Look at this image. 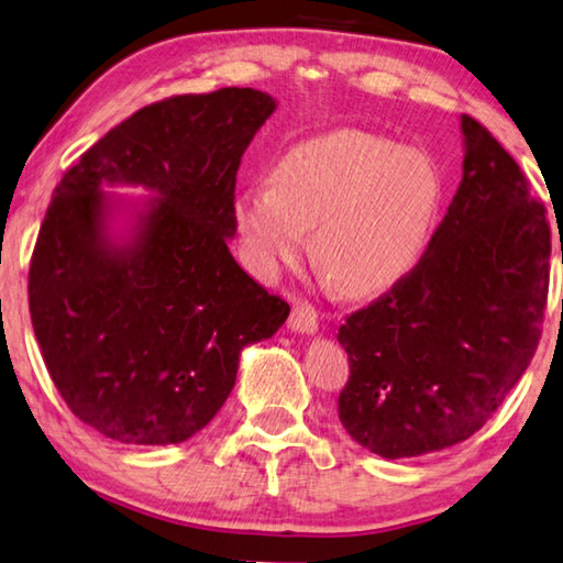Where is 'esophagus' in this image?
Returning <instances> with one entry per match:
<instances>
[{"label": "esophagus", "instance_id": "obj_1", "mask_svg": "<svg viewBox=\"0 0 563 563\" xmlns=\"http://www.w3.org/2000/svg\"><path fill=\"white\" fill-rule=\"evenodd\" d=\"M288 328L292 330V333H298V335H313V333H318V313H316V308H310L308 302H298V306L292 308V313H290Z\"/></svg>", "mask_w": 563, "mask_h": 563}]
</instances>
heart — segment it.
<instances>
[{"mask_svg": "<svg viewBox=\"0 0 563 563\" xmlns=\"http://www.w3.org/2000/svg\"><path fill=\"white\" fill-rule=\"evenodd\" d=\"M443 180L421 150L363 130L302 140L250 183L233 216L247 261L278 275L302 263L316 228V261L351 298L396 288L431 247Z\"/></svg>", "mask_w": 563, "mask_h": 563, "instance_id": "obj_1", "label": "heart"}]
</instances>
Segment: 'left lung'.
I'll return each instance as SVG.
<instances>
[{
  "label": "left lung",
  "instance_id": "obj_1",
  "mask_svg": "<svg viewBox=\"0 0 563 563\" xmlns=\"http://www.w3.org/2000/svg\"><path fill=\"white\" fill-rule=\"evenodd\" d=\"M463 177L406 280L338 328V413L363 449L410 459L474 435L537 353L551 230L516 159L461 118ZM563 263V253H561Z\"/></svg>",
  "mask_w": 563,
  "mask_h": 563
}]
</instances>
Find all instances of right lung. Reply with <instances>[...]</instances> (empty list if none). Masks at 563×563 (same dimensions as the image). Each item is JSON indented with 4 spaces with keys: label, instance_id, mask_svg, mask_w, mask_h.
<instances>
[{
    "label": "right lung",
    "instance_id": "right-lung-1",
    "mask_svg": "<svg viewBox=\"0 0 563 563\" xmlns=\"http://www.w3.org/2000/svg\"><path fill=\"white\" fill-rule=\"evenodd\" d=\"M275 107L253 87L142 107L55 187L30 263L32 325L59 396L107 439L167 445L202 431L243 347L288 320L228 247L240 159Z\"/></svg>",
    "mask_w": 563,
    "mask_h": 563
}]
</instances>
